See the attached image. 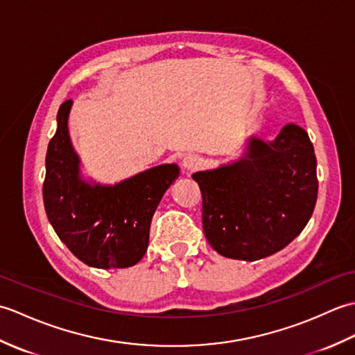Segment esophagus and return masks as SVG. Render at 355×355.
<instances>
[{
  "label": "esophagus",
  "instance_id": "esophagus-1",
  "mask_svg": "<svg viewBox=\"0 0 355 355\" xmlns=\"http://www.w3.org/2000/svg\"><path fill=\"white\" fill-rule=\"evenodd\" d=\"M182 166H183L184 171L193 172L201 166V158L198 155H195V154H187V155H184V158L182 160Z\"/></svg>",
  "mask_w": 355,
  "mask_h": 355
}]
</instances>
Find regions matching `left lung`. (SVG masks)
Wrapping results in <instances>:
<instances>
[{"label":"left lung","mask_w":355,"mask_h":355,"mask_svg":"<svg viewBox=\"0 0 355 355\" xmlns=\"http://www.w3.org/2000/svg\"><path fill=\"white\" fill-rule=\"evenodd\" d=\"M313 143L288 123L273 141L252 137L245 155L195 172L202 195V230L220 254L258 261L288 245L310 221L318 200Z\"/></svg>","instance_id":"obj_1"}]
</instances>
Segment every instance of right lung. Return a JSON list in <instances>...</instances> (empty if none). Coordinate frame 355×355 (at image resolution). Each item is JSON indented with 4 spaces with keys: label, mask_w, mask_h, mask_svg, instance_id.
Masks as SVG:
<instances>
[{
    "label": "right lung",
    "mask_w": 355,
    "mask_h": 355,
    "mask_svg": "<svg viewBox=\"0 0 355 355\" xmlns=\"http://www.w3.org/2000/svg\"><path fill=\"white\" fill-rule=\"evenodd\" d=\"M73 101L58 111V128L45 155L42 197L59 239L89 267L126 268L146 253L149 227L168 187L180 175L177 164H160L114 186L89 184L69 134Z\"/></svg>",
    "instance_id": "add662e5"
}]
</instances>
